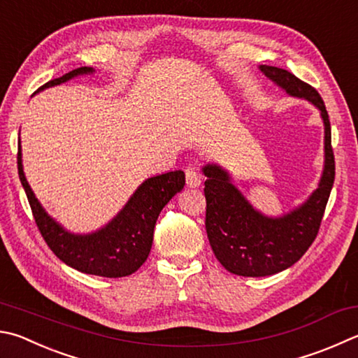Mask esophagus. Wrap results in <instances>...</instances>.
<instances>
[{
    "label": "esophagus",
    "mask_w": 358,
    "mask_h": 358,
    "mask_svg": "<svg viewBox=\"0 0 358 358\" xmlns=\"http://www.w3.org/2000/svg\"><path fill=\"white\" fill-rule=\"evenodd\" d=\"M200 183H201L200 173L194 167L187 169V171H186V185H187V187H199Z\"/></svg>",
    "instance_id": "esophagus-1"
}]
</instances>
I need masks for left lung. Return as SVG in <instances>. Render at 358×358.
<instances>
[{"mask_svg": "<svg viewBox=\"0 0 358 358\" xmlns=\"http://www.w3.org/2000/svg\"><path fill=\"white\" fill-rule=\"evenodd\" d=\"M259 70L289 96L317 108L324 123V167L308 199L282 216H268L253 208L222 166L208 162L201 167L206 177L205 227L211 249L227 271L243 277L277 274L302 258L320 230L335 180L332 133L321 95L288 70L272 66H259Z\"/></svg>", "mask_w": 358, "mask_h": 358, "instance_id": "left-lung-1", "label": "left lung"}]
</instances>
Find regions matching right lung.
Segmentation results:
<instances>
[{
    "instance_id": "add662e5",
    "label": "right lung",
    "mask_w": 358,
    "mask_h": 358,
    "mask_svg": "<svg viewBox=\"0 0 358 358\" xmlns=\"http://www.w3.org/2000/svg\"><path fill=\"white\" fill-rule=\"evenodd\" d=\"M92 67H80L51 80L37 90L59 86L73 78L94 75ZM18 177L29 200L36 224L55 255L84 274L100 277H127L138 271L150 253L153 230L162 208L185 187V172L172 171L147 178L138 186L122 210L101 229L73 233L45 211L23 172L22 142L18 139Z\"/></svg>"
}]
</instances>
